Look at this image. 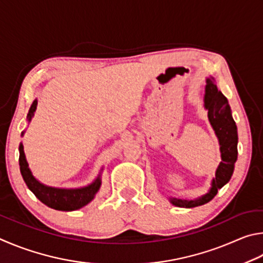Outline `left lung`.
Here are the masks:
<instances>
[{"instance_id":"8db88e82","label":"left lung","mask_w":263,"mask_h":263,"mask_svg":"<svg viewBox=\"0 0 263 263\" xmlns=\"http://www.w3.org/2000/svg\"><path fill=\"white\" fill-rule=\"evenodd\" d=\"M205 83L203 106L208 110L209 122L218 139L222 162L216 168L215 177L211 180V186L205 194L192 200L177 199L172 196L168 197V201L173 205L180 206V208H194L213 200L218 190L230 181L234 171V163L238 158V132L229 101L227 97L218 91L214 77H206Z\"/></svg>"}]
</instances>
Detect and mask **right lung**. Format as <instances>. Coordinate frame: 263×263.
<instances>
[{"label":"right lung","mask_w":263,"mask_h":263,"mask_svg":"<svg viewBox=\"0 0 263 263\" xmlns=\"http://www.w3.org/2000/svg\"><path fill=\"white\" fill-rule=\"evenodd\" d=\"M36 105H38V100H34L32 103L31 107L27 113L26 120L27 122H31L32 118H33L34 112L36 109ZM25 130L22 132V136H24ZM20 168L22 177L24 179L26 186L29 190L33 193L44 204H46L49 208L55 210L61 211H73L78 210L89 204L90 202L95 199L97 193H98L99 188L101 186V173L104 171V167H101L100 172L93 181L89 185L84 187L78 188H59V187H52L47 186L45 183L40 182L36 179L33 173H32L31 168L29 167V163H27L26 156L24 153V145L21 142L20 144Z\"/></svg>","instance_id":"obj_1"}]
</instances>
